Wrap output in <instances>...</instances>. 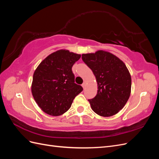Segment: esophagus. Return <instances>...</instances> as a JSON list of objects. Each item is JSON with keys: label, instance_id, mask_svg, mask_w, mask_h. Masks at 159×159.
Segmentation results:
<instances>
[{"label": "esophagus", "instance_id": "34e87169", "mask_svg": "<svg viewBox=\"0 0 159 159\" xmlns=\"http://www.w3.org/2000/svg\"><path fill=\"white\" fill-rule=\"evenodd\" d=\"M81 86H82V87H83V88H84V89H85V86H86V83H85V82H84V83L82 84V85H81Z\"/></svg>", "mask_w": 159, "mask_h": 159}]
</instances>
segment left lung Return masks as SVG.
<instances>
[{"label": "left lung", "mask_w": 159, "mask_h": 159, "mask_svg": "<svg viewBox=\"0 0 159 159\" xmlns=\"http://www.w3.org/2000/svg\"><path fill=\"white\" fill-rule=\"evenodd\" d=\"M81 58L92 70L98 82L97 95L88 100L91 109L103 117L117 113L131 94V78L125 64L117 56L103 50L84 54Z\"/></svg>", "instance_id": "left-lung-1"}]
</instances>
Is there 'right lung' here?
<instances>
[{
    "instance_id": "obj_1",
    "label": "right lung",
    "mask_w": 159,
    "mask_h": 159,
    "mask_svg": "<svg viewBox=\"0 0 159 159\" xmlns=\"http://www.w3.org/2000/svg\"><path fill=\"white\" fill-rule=\"evenodd\" d=\"M80 54L68 50H57L47 56L37 67L33 75L32 93L43 111L58 116L64 114L73 100L83 91L75 82L71 70Z\"/></svg>"
}]
</instances>
